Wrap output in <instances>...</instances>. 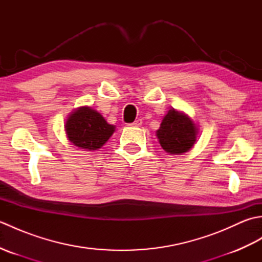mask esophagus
Wrapping results in <instances>:
<instances>
[{
    "mask_svg": "<svg viewBox=\"0 0 262 262\" xmlns=\"http://www.w3.org/2000/svg\"><path fill=\"white\" fill-rule=\"evenodd\" d=\"M142 119H136L134 122H133V126H135V127H141L142 126Z\"/></svg>",
    "mask_w": 262,
    "mask_h": 262,
    "instance_id": "1",
    "label": "esophagus"
}]
</instances>
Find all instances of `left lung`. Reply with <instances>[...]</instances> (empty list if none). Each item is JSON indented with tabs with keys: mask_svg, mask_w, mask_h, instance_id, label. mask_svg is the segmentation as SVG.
Masks as SVG:
<instances>
[{
	"mask_svg": "<svg viewBox=\"0 0 262 262\" xmlns=\"http://www.w3.org/2000/svg\"><path fill=\"white\" fill-rule=\"evenodd\" d=\"M198 133V127L190 117L172 108L163 117L157 137L166 153L179 155L193 147Z\"/></svg>",
	"mask_w": 262,
	"mask_h": 262,
	"instance_id": "obj_1",
	"label": "left lung"
}]
</instances>
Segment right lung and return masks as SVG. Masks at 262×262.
Wrapping results in <instances>:
<instances>
[{"label": "right lung", "mask_w": 262, "mask_h": 262, "mask_svg": "<svg viewBox=\"0 0 262 262\" xmlns=\"http://www.w3.org/2000/svg\"><path fill=\"white\" fill-rule=\"evenodd\" d=\"M64 128L69 141L86 151L101 148L116 130V127L108 124L101 114L88 105L72 111Z\"/></svg>", "instance_id": "right-lung-1"}]
</instances>
